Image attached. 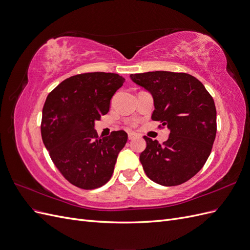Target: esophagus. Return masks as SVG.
Instances as JSON below:
<instances>
[{
  "mask_svg": "<svg viewBox=\"0 0 250 250\" xmlns=\"http://www.w3.org/2000/svg\"><path fill=\"white\" fill-rule=\"evenodd\" d=\"M135 138V134L132 133V132H129L128 133V140H133Z\"/></svg>",
  "mask_w": 250,
  "mask_h": 250,
  "instance_id": "34e87169",
  "label": "esophagus"
}]
</instances>
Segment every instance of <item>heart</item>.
Listing matches in <instances>:
<instances>
[{
	"label": "heart",
	"mask_w": 250,
	"mask_h": 250,
	"mask_svg": "<svg viewBox=\"0 0 250 250\" xmlns=\"http://www.w3.org/2000/svg\"><path fill=\"white\" fill-rule=\"evenodd\" d=\"M131 125H132V126H135V123H132Z\"/></svg>",
	"instance_id": "b5f03b06"
}]
</instances>
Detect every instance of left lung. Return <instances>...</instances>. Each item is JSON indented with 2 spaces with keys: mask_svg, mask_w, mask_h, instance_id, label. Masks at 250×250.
Returning <instances> with one entry per match:
<instances>
[{
  "mask_svg": "<svg viewBox=\"0 0 250 250\" xmlns=\"http://www.w3.org/2000/svg\"><path fill=\"white\" fill-rule=\"evenodd\" d=\"M130 78L153 96L151 119L170 129L162 145L144 137L147 147L140 155L144 171L162 186L186 183L201 170L213 148L217 132L213 97L187 73L156 71L131 74Z\"/></svg>",
  "mask_w": 250,
  "mask_h": 250,
  "instance_id": "8db88e82",
  "label": "left lung"
}]
</instances>
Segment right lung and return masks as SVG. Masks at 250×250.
<instances>
[{"instance_id": "1", "label": "right lung", "mask_w": 250, "mask_h": 250, "mask_svg": "<svg viewBox=\"0 0 250 250\" xmlns=\"http://www.w3.org/2000/svg\"><path fill=\"white\" fill-rule=\"evenodd\" d=\"M124 82L113 73L78 74L58 84L44 102L42 142L62 175L83 190L107 183L127 142L124 130L99 138L94 129L95 121L108 112L111 97Z\"/></svg>"}]
</instances>
